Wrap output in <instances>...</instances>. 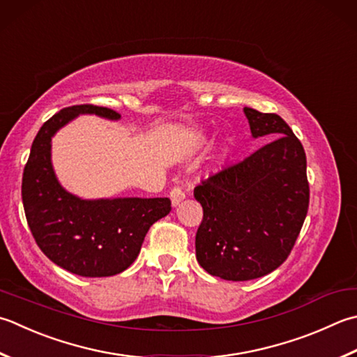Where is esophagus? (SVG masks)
Instances as JSON below:
<instances>
[{
  "instance_id": "esophagus-1",
  "label": "esophagus",
  "mask_w": 357,
  "mask_h": 357,
  "mask_svg": "<svg viewBox=\"0 0 357 357\" xmlns=\"http://www.w3.org/2000/svg\"><path fill=\"white\" fill-rule=\"evenodd\" d=\"M185 198V192L184 188L181 185H174L172 190H170V199H172V204L173 207H176L181 204V201Z\"/></svg>"
}]
</instances>
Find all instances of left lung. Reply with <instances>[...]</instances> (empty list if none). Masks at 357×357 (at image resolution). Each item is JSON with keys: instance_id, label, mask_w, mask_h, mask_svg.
Returning a JSON list of instances; mask_svg holds the SVG:
<instances>
[{"instance_id": "obj_1", "label": "left lung", "mask_w": 357, "mask_h": 357, "mask_svg": "<svg viewBox=\"0 0 357 357\" xmlns=\"http://www.w3.org/2000/svg\"><path fill=\"white\" fill-rule=\"evenodd\" d=\"M254 137H274L246 159L201 181L195 248L211 275L246 282L289 257L310 206L306 155L289 125L274 113L244 108Z\"/></svg>"}]
</instances>
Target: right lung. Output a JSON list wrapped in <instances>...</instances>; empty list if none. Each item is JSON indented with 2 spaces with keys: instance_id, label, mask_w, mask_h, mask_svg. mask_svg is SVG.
<instances>
[{
  "instance_id": "obj_1",
  "label": "right lung",
  "mask_w": 357,
  "mask_h": 357,
  "mask_svg": "<svg viewBox=\"0 0 357 357\" xmlns=\"http://www.w3.org/2000/svg\"><path fill=\"white\" fill-rule=\"evenodd\" d=\"M83 113L121 117L96 105H74L54 114L32 142L21 198L33 240L49 260L82 277H109L131 266L149 229L170 213L172 202L169 198L86 201L59 184L51 164V139Z\"/></svg>"
}]
</instances>
